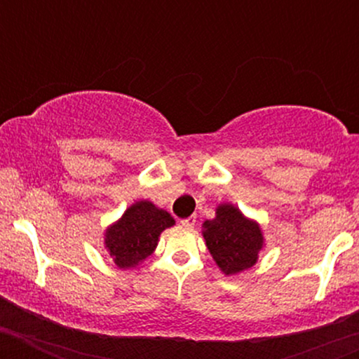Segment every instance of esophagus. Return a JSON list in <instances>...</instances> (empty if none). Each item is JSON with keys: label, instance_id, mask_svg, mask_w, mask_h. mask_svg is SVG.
<instances>
[{"label": "esophagus", "instance_id": "esophagus-1", "mask_svg": "<svg viewBox=\"0 0 359 359\" xmlns=\"http://www.w3.org/2000/svg\"><path fill=\"white\" fill-rule=\"evenodd\" d=\"M180 224H182L184 227H187V229H193L194 224H196V215H191L187 217V219H182L180 220Z\"/></svg>", "mask_w": 359, "mask_h": 359}]
</instances>
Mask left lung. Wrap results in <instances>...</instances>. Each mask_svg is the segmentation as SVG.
Here are the masks:
<instances>
[{
	"mask_svg": "<svg viewBox=\"0 0 359 359\" xmlns=\"http://www.w3.org/2000/svg\"><path fill=\"white\" fill-rule=\"evenodd\" d=\"M201 234L213 262L226 276L252 269L266 247L260 224L233 203H219L215 217L203 222Z\"/></svg>",
	"mask_w": 359,
	"mask_h": 359,
	"instance_id": "8db88e82",
	"label": "left lung"
}]
</instances>
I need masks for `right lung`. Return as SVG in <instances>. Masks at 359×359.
<instances>
[{"mask_svg": "<svg viewBox=\"0 0 359 359\" xmlns=\"http://www.w3.org/2000/svg\"><path fill=\"white\" fill-rule=\"evenodd\" d=\"M172 226L175 219L166 210L149 200H139L106 227L104 248L116 267L135 269L156 250L163 231Z\"/></svg>", "mask_w": 359, "mask_h": 359, "instance_id": "1", "label": "right lung"}]
</instances>
